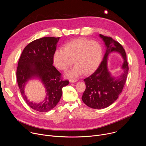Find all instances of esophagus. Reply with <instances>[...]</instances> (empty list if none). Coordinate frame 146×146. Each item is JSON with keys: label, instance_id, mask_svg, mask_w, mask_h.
I'll list each match as a JSON object with an SVG mask.
<instances>
[{"label": "esophagus", "instance_id": "esophagus-1", "mask_svg": "<svg viewBox=\"0 0 146 146\" xmlns=\"http://www.w3.org/2000/svg\"><path fill=\"white\" fill-rule=\"evenodd\" d=\"M69 81L70 82H75L77 81V80L75 78H70V79H69Z\"/></svg>", "mask_w": 146, "mask_h": 146}]
</instances>
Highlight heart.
Returning <instances> with one entry per match:
<instances>
[{
    "label": "heart",
    "instance_id": "1",
    "mask_svg": "<svg viewBox=\"0 0 146 146\" xmlns=\"http://www.w3.org/2000/svg\"><path fill=\"white\" fill-rule=\"evenodd\" d=\"M102 56V47L97 41L79 38L66 44L64 50H56L53 55V62L55 67L62 71H66L74 62L76 65L67 74L72 77L83 72L88 74L94 72Z\"/></svg>",
    "mask_w": 146,
    "mask_h": 146
}]
</instances>
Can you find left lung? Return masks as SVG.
<instances>
[{
    "label": "left lung",
    "instance_id": "left-lung-1",
    "mask_svg": "<svg viewBox=\"0 0 146 146\" xmlns=\"http://www.w3.org/2000/svg\"><path fill=\"white\" fill-rule=\"evenodd\" d=\"M100 37L105 41L106 51L96 71L84 80L86 88L82 96L87 106L98 109L109 106L117 99L125 84L129 70L127 54L122 45L111 37L101 34ZM113 51L119 52L124 60L122 67L124 72L117 79L111 76L107 68L108 55Z\"/></svg>",
    "mask_w": 146,
    "mask_h": 146
}]
</instances>
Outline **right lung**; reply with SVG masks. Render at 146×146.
<instances>
[{"label":"right lung","mask_w":146,"mask_h":146,"mask_svg":"<svg viewBox=\"0 0 146 146\" xmlns=\"http://www.w3.org/2000/svg\"><path fill=\"white\" fill-rule=\"evenodd\" d=\"M59 39L44 37L32 41L24 48L18 60L17 80L21 94L28 105L39 112H47L55 108L62 96V88L69 82L62 79L61 73L52 65ZM33 76L39 77L46 88V98L39 104L29 101L25 95V84Z\"/></svg>","instance_id":"1"}]
</instances>
